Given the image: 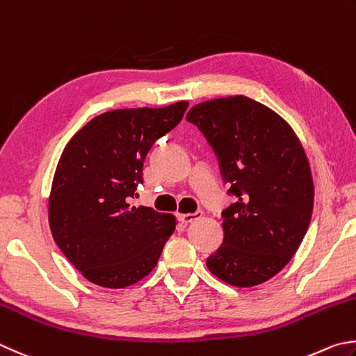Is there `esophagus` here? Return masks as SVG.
<instances>
[{"label":"esophagus","mask_w":356,"mask_h":356,"mask_svg":"<svg viewBox=\"0 0 356 356\" xmlns=\"http://www.w3.org/2000/svg\"><path fill=\"white\" fill-rule=\"evenodd\" d=\"M201 217H203V212H201V211H197L193 213H179V216H178L181 223H184V225H189V223H192L193 220H198Z\"/></svg>","instance_id":"1"}]
</instances>
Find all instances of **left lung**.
Listing matches in <instances>:
<instances>
[{
    "label": "left lung",
    "instance_id": "left-lung-1",
    "mask_svg": "<svg viewBox=\"0 0 356 356\" xmlns=\"http://www.w3.org/2000/svg\"><path fill=\"white\" fill-rule=\"evenodd\" d=\"M186 119L213 147L237 197L206 265L227 285L264 284L293 259L310 225L314 184L304 147L282 116L243 95L204 100Z\"/></svg>",
    "mask_w": 356,
    "mask_h": 356
}]
</instances>
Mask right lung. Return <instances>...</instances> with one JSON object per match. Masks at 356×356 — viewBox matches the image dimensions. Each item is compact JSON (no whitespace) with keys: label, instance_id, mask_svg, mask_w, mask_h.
<instances>
[{"label":"right lung","instance_id":"obj_1","mask_svg":"<svg viewBox=\"0 0 356 356\" xmlns=\"http://www.w3.org/2000/svg\"><path fill=\"white\" fill-rule=\"evenodd\" d=\"M187 100L159 108H118L85 124L65 145L52 178V237L85 279L125 288L156 266L177 217L133 206L155 140L179 124Z\"/></svg>","mask_w":356,"mask_h":356}]
</instances>
